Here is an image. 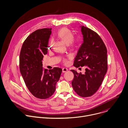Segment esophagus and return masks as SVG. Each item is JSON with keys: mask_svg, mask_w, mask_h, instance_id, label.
Here are the masks:
<instances>
[{"mask_svg": "<svg viewBox=\"0 0 128 128\" xmlns=\"http://www.w3.org/2000/svg\"><path fill=\"white\" fill-rule=\"evenodd\" d=\"M68 68H62V72H67L68 71Z\"/></svg>", "mask_w": 128, "mask_h": 128, "instance_id": "1", "label": "esophagus"}]
</instances>
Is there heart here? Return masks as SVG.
<instances>
[{"label": "heart", "mask_w": 128, "mask_h": 128, "mask_svg": "<svg viewBox=\"0 0 128 128\" xmlns=\"http://www.w3.org/2000/svg\"><path fill=\"white\" fill-rule=\"evenodd\" d=\"M57 37L63 41L69 47L74 48L77 46L79 44V41L74 38V35L72 32L67 28H62L59 30L56 34ZM52 41L51 40L49 45L52 46ZM68 58H70V56ZM62 62L64 64H68V62L66 59L63 58Z\"/></svg>", "instance_id": "heart-1"}]
</instances>
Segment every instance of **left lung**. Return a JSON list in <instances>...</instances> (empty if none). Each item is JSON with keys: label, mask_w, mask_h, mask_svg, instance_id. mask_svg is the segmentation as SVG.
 <instances>
[{"label": "left lung", "mask_w": 128, "mask_h": 128, "mask_svg": "<svg viewBox=\"0 0 128 128\" xmlns=\"http://www.w3.org/2000/svg\"><path fill=\"white\" fill-rule=\"evenodd\" d=\"M83 43L74 58L76 68L85 66L82 74L70 70L74 74L72 85L74 91L83 97H90L98 90L108 70L106 47L99 35L90 29L81 26Z\"/></svg>", "instance_id": "left-lung-1"}]
</instances>
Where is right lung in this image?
Listing matches in <instances>:
<instances>
[{"instance_id":"right-lung-1","label":"right lung","mask_w":128,"mask_h":128,"mask_svg":"<svg viewBox=\"0 0 128 128\" xmlns=\"http://www.w3.org/2000/svg\"><path fill=\"white\" fill-rule=\"evenodd\" d=\"M51 30L43 28L31 33L24 42L20 54V70L26 85L33 96L42 99L54 93L62 72L57 67L48 71L42 67Z\"/></svg>"}]
</instances>
